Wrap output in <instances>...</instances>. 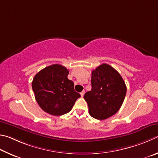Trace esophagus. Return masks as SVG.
I'll return each instance as SVG.
<instances>
[{
  "label": "esophagus",
  "mask_w": 158,
  "mask_h": 158,
  "mask_svg": "<svg viewBox=\"0 0 158 158\" xmlns=\"http://www.w3.org/2000/svg\"><path fill=\"white\" fill-rule=\"evenodd\" d=\"M84 94H85V91H82V92L81 93V95L82 97H83Z\"/></svg>",
  "instance_id": "1"
}]
</instances>
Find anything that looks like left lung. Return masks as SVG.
Returning a JSON list of instances; mask_svg holds the SVG:
<instances>
[{
  "instance_id": "1",
  "label": "left lung",
  "mask_w": 158,
  "mask_h": 158,
  "mask_svg": "<svg viewBox=\"0 0 158 158\" xmlns=\"http://www.w3.org/2000/svg\"><path fill=\"white\" fill-rule=\"evenodd\" d=\"M92 90L84 96L89 114L104 120L115 114L120 109L126 94V86L118 72L103 64L92 72Z\"/></svg>"
}]
</instances>
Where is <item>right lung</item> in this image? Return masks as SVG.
I'll return each instance as SVG.
<instances>
[{
	"label": "right lung",
	"instance_id": "obj_1",
	"mask_svg": "<svg viewBox=\"0 0 158 158\" xmlns=\"http://www.w3.org/2000/svg\"><path fill=\"white\" fill-rule=\"evenodd\" d=\"M69 70L60 64H52L35 75L32 82L36 101L44 112L61 116L70 112L81 94L74 90L68 79Z\"/></svg>",
	"mask_w": 158,
	"mask_h": 158
}]
</instances>
